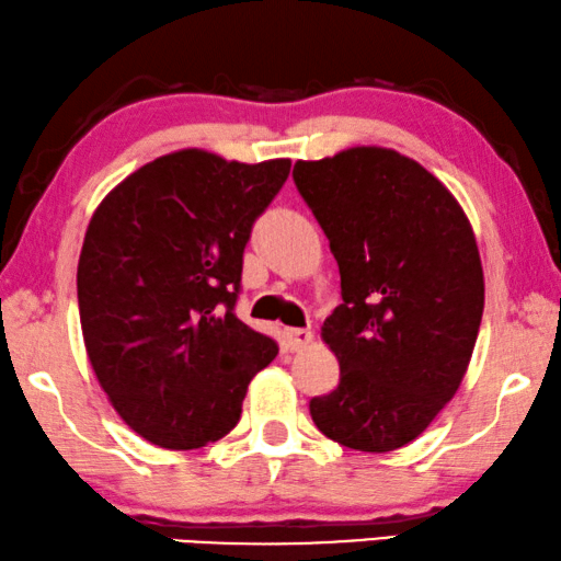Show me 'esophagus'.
I'll return each mask as SVG.
<instances>
[{"label":"esophagus","mask_w":561,"mask_h":561,"mask_svg":"<svg viewBox=\"0 0 561 561\" xmlns=\"http://www.w3.org/2000/svg\"><path fill=\"white\" fill-rule=\"evenodd\" d=\"M312 343V333L310 330H302V328H287L284 330V348L287 351H302L307 345Z\"/></svg>","instance_id":"1"}]
</instances>
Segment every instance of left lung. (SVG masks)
Here are the masks:
<instances>
[{
  "instance_id": "obj_1",
  "label": "left lung",
  "mask_w": 561,
  "mask_h": 561,
  "mask_svg": "<svg viewBox=\"0 0 561 561\" xmlns=\"http://www.w3.org/2000/svg\"><path fill=\"white\" fill-rule=\"evenodd\" d=\"M291 178L341 270L343 305L322 325L341 383L310 401L312 422L337 445L391 453L468 370L485 302L476 233L453 193L393 149L299 160Z\"/></svg>"
}]
</instances>
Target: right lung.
<instances>
[{"instance_id": "add662e5", "label": "right lung", "mask_w": 561, "mask_h": 561, "mask_svg": "<svg viewBox=\"0 0 561 561\" xmlns=\"http://www.w3.org/2000/svg\"><path fill=\"white\" fill-rule=\"evenodd\" d=\"M289 160L157 157L93 213L78 259L85 353L139 437L195 449L241 420L249 381L279 348L236 318L243 249Z\"/></svg>"}]
</instances>
